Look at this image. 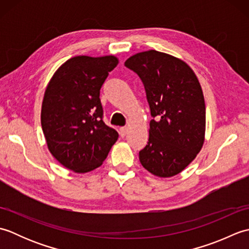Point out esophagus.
Masks as SVG:
<instances>
[{"label":"esophagus","instance_id":"esophagus-1","mask_svg":"<svg viewBox=\"0 0 249 249\" xmlns=\"http://www.w3.org/2000/svg\"><path fill=\"white\" fill-rule=\"evenodd\" d=\"M127 131H128L127 127H121L120 128V135H121V137H125L126 134H127Z\"/></svg>","mask_w":249,"mask_h":249}]
</instances>
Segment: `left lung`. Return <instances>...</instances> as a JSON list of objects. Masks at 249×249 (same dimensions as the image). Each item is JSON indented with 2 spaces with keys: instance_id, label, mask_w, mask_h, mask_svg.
Masks as SVG:
<instances>
[{
  "instance_id": "8db88e82",
  "label": "left lung",
  "mask_w": 249,
  "mask_h": 249,
  "mask_svg": "<svg viewBox=\"0 0 249 249\" xmlns=\"http://www.w3.org/2000/svg\"><path fill=\"white\" fill-rule=\"evenodd\" d=\"M143 82L153 120L141 165L160 178L182 172L202 149L205 104L200 82L187 63L156 50L126 60Z\"/></svg>"
}]
</instances>
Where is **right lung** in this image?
<instances>
[{"instance_id":"add662e5","label":"right lung","mask_w":249,"mask_h":249,"mask_svg":"<svg viewBox=\"0 0 249 249\" xmlns=\"http://www.w3.org/2000/svg\"><path fill=\"white\" fill-rule=\"evenodd\" d=\"M119 64L114 55H78L50 79L41 105L48 150L61 165L86 173L103 165L119 134L103 121L100 88Z\"/></svg>"}]
</instances>
